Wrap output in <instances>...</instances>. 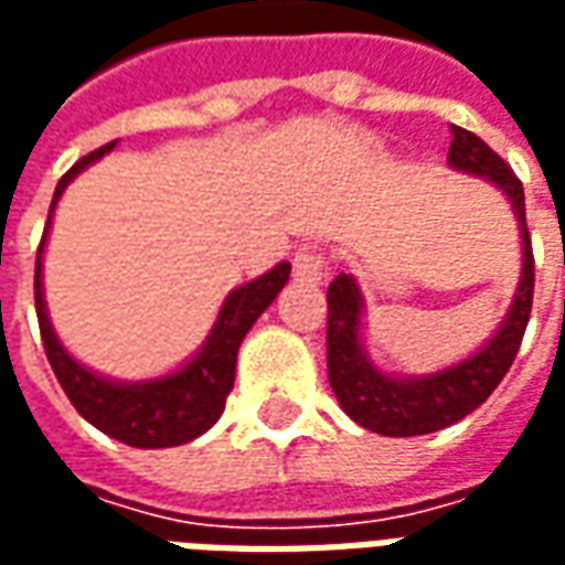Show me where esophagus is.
<instances>
[{
  "mask_svg": "<svg viewBox=\"0 0 565 565\" xmlns=\"http://www.w3.org/2000/svg\"><path fill=\"white\" fill-rule=\"evenodd\" d=\"M294 275L296 281H323L327 275V254L318 247H299L294 257Z\"/></svg>",
  "mask_w": 565,
  "mask_h": 565,
  "instance_id": "obj_1",
  "label": "esophagus"
}]
</instances>
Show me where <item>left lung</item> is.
I'll use <instances>...</instances> for the list:
<instances>
[{
    "mask_svg": "<svg viewBox=\"0 0 565 565\" xmlns=\"http://www.w3.org/2000/svg\"><path fill=\"white\" fill-rule=\"evenodd\" d=\"M448 162L457 172L487 178L509 196L511 209L518 214L523 238V269L518 294L511 302L509 315L502 320L499 332L490 342L462 360L457 366L441 369L436 375L420 379H391L369 363L360 348V315H363V296L356 287L354 275H335L327 290V369H330V387L344 408V415L354 417L356 424L366 426L379 436H426L445 426L457 424L484 403L497 391L499 381L518 356L523 332L533 311L535 263L533 242L526 233V209H523V184L511 172L509 162L497 150L487 148L475 132L462 127H450Z\"/></svg>",
    "mask_w": 565,
    "mask_h": 565,
    "instance_id": "8db88e82",
    "label": "left lung"
}]
</instances>
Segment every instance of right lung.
<instances>
[{
  "label": "right lung",
  "instance_id": "1",
  "mask_svg": "<svg viewBox=\"0 0 565 565\" xmlns=\"http://www.w3.org/2000/svg\"><path fill=\"white\" fill-rule=\"evenodd\" d=\"M111 148H115V141L81 157L56 184L54 202L47 211V226H44L42 245H39V257H35L39 330H42L44 354L51 360L56 381L84 420H90L96 429H103L105 436L132 445V448H174V445L193 441L217 424L226 396L233 391L235 356H238L242 339L254 327V320L271 306V299L281 294V287L290 278V263H278L271 271L259 275L257 281L245 284V287H238L226 296L217 323H214L205 344L199 348V354L172 375L139 381V384H120V381H108L90 369H84L78 360L66 354V348L60 344L54 327H51V318H47L42 290V250L56 202L63 196L68 181L81 169H87L90 162L105 157Z\"/></svg>",
  "mask_w": 565,
  "mask_h": 565
}]
</instances>
